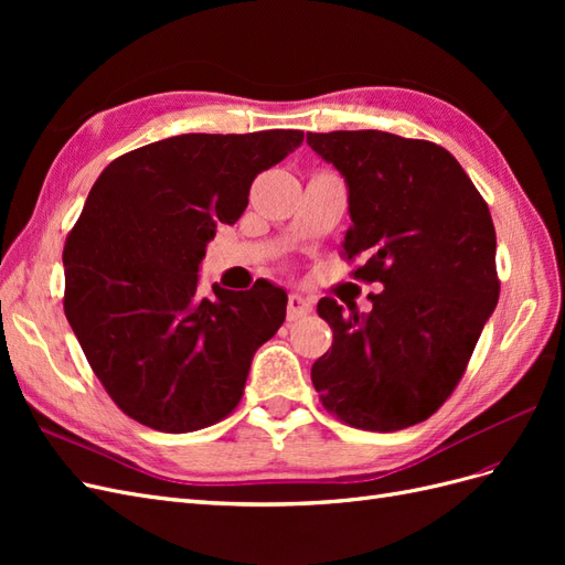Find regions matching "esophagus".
<instances>
[{"label":"esophagus","mask_w":565,"mask_h":565,"mask_svg":"<svg viewBox=\"0 0 565 565\" xmlns=\"http://www.w3.org/2000/svg\"><path fill=\"white\" fill-rule=\"evenodd\" d=\"M313 311V301L301 295H289L287 299V320H301Z\"/></svg>","instance_id":"1"}]
</instances>
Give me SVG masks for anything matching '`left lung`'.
Masks as SVG:
<instances>
[{
	"label": "left lung",
	"mask_w": 565,
	"mask_h": 565,
	"mask_svg": "<svg viewBox=\"0 0 565 565\" xmlns=\"http://www.w3.org/2000/svg\"><path fill=\"white\" fill-rule=\"evenodd\" d=\"M306 141L349 183L353 224L341 256L361 259L351 276L384 285L367 313L318 301L334 339L311 367L313 386L355 429H407L452 396L498 306L488 202L438 143L377 129Z\"/></svg>",
	"instance_id": "obj_1"
}]
</instances>
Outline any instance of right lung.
<instances>
[{"label": "right lung", "instance_id": "right-lung-1", "mask_svg": "<svg viewBox=\"0 0 565 565\" xmlns=\"http://www.w3.org/2000/svg\"><path fill=\"white\" fill-rule=\"evenodd\" d=\"M303 131L181 134L113 160L65 237V318L125 415L164 434L228 417L252 358L285 322L287 295L198 292V266L218 224H235L256 174Z\"/></svg>", "mask_w": 565, "mask_h": 565}]
</instances>
